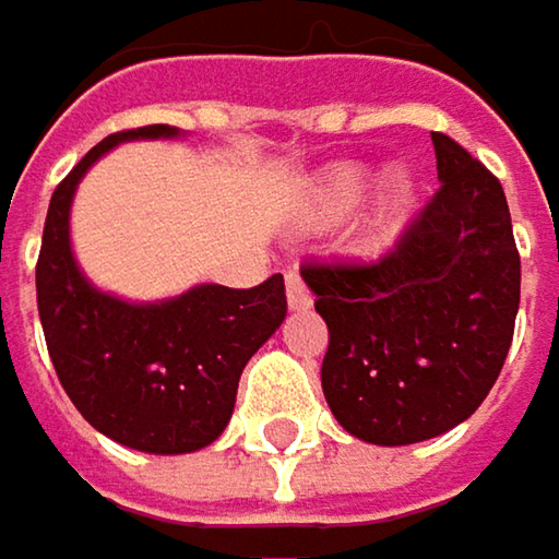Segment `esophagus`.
<instances>
[{
  "mask_svg": "<svg viewBox=\"0 0 559 559\" xmlns=\"http://www.w3.org/2000/svg\"><path fill=\"white\" fill-rule=\"evenodd\" d=\"M286 299H289V308H293V311H305V308H311V293H308L305 280H301L296 270H289V273H286Z\"/></svg>",
  "mask_w": 559,
  "mask_h": 559,
  "instance_id": "obj_1",
  "label": "esophagus"
}]
</instances>
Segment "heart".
Here are the masks:
<instances>
[{
    "instance_id": "b5f03b06",
    "label": "heart",
    "mask_w": 559,
    "mask_h": 559,
    "mask_svg": "<svg viewBox=\"0 0 559 559\" xmlns=\"http://www.w3.org/2000/svg\"><path fill=\"white\" fill-rule=\"evenodd\" d=\"M376 187V175L369 168H340L334 178L328 180L324 193H321V206L328 216H346L349 210H356ZM394 193L404 197L407 193V183L404 180H394Z\"/></svg>"
}]
</instances>
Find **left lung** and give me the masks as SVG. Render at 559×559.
I'll return each mask as SVG.
<instances>
[{"label":"left lung","instance_id":"obj_1","mask_svg":"<svg viewBox=\"0 0 559 559\" xmlns=\"http://www.w3.org/2000/svg\"><path fill=\"white\" fill-rule=\"evenodd\" d=\"M439 190L379 260H308L331 343V414L372 445L449 432L490 394L522 289L506 193L467 148L432 133Z\"/></svg>","mask_w":559,"mask_h":559}]
</instances>
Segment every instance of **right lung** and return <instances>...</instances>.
Segmentation results:
<instances>
[{"label": "right lung", "mask_w": 559, "mask_h": 559, "mask_svg": "<svg viewBox=\"0 0 559 559\" xmlns=\"http://www.w3.org/2000/svg\"><path fill=\"white\" fill-rule=\"evenodd\" d=\"M178 136L168 123L98 142L53 190L37 258V311L69 401L107 439L152 455L216 442L235 411L248 359L286 318L283 273L254 289L193 286L178 299L133 301L98 293L69 248V206L82 175L127 140Z\"/></svg>", "instance_id": "1"}]
</instances>
